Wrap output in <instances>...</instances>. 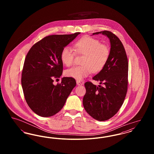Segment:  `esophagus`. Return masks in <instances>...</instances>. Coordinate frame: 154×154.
Listing matches in <instances>:
<instances>
[{
	"instance_id": "34e87169",
	"label": "esophagus",
	"mask_w": 154,
	"mask_h": 154,
	"mask_svg": "<svg viewBox=\"0 0 154 154\" xmlns=\"http://www.w3.org/2000/svg\"><path fill=\"white\" fill-rule=\"evenodd\" d=\"M76 82H77V84L78 85H82V83L80 81H76Z\"/></svg>"
}]
</instances>
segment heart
<instances>
[{"mask_svg":"<svg viewBox=\"0 0 154 154\" xmlns=\"http://www.w3.org/2000/svg\"><path fill=\"white\" fill-rule=\"evenodd\" d=\"M74 48L65 47L60 54L61 61L66 66L74 63L75 52L84 55L82 60V66H74L65 71L68 77L82 80L92 72L97 73L106 65L110 55L109 47L94 37L85 36L81 38L74 44Z\"/></svg>","mask_w":154,"mask_h":154,"instance_id":"obj_1","label":"heart"}]
</instances>
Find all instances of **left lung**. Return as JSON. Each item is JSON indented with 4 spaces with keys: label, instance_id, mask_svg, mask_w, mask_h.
I'll list each match as a JSON object with an SVG mask.
<instances>
[{
    "label": "left lung",
    "instance_id": "obj_1",
    "mask_svg": "<svg viewBox=\"0 0 154 154\" xmlns=\"http://www.w3.org/2000/svg\"><path fill=\"white\" fill-rule=\"evenodd\" d=\"M108 37L111 44L109 59L104 68L92 79L100 82L84 84L86 93L83 106L92 117L99 121L109 119L117 113L126 95L128 84V60L124 47L116 35L109 30L94 33Z\"/></svg>",
    "mask_w": 154,
    "mask_h": 154
}]
</instances>
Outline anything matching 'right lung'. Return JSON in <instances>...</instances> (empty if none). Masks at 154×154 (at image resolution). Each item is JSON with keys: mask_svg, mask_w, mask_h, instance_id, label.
Wrapping results in <instances>:
<instances>
[{"mask_svg": "<svg viewBox=\"0 0 154 154\" xmlns=\"http://www.w3.org/2000/svg\"><path fill=\"white\" fill-rule=\"evenodd\" d=\"M80 32L45 37L28 52L21 77L23 92L30 109L38 116L51 117L61 110L76 85L74 79L63 77L61 83L53 84L63 72L60 54L63 48Z\"/></svg>", "mask_w": 154, "mask_h": 154, "instance_id": "right-lung-1", "label": "right lung"}]
</instances>
